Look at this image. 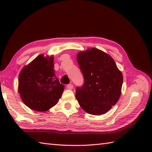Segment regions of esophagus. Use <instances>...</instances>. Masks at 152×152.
Segmentation results:
<instances>
[{"instance_id": "esophagus-1", "label": "esophagus", "mask_w": 152, "mask_h": 152, "mask_svg": "<svg viewBox=\"0 0 152 152\" xmlns=\"http://www.w3.org/2000/svg\"><path fill=\"white\" fill-rule=\"evenodd\" d=\"M73 87H74L73 85H72V84H68V85H67V88H68V89H69V90H72Z\"/></svg>"}]
</instances>
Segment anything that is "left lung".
<instances>
[{
    "label": "left lung",
    "instance_id": "obj_1",
    "mask_svg": "<svg viewBox=\"0 0 152 152\" xmlns=\"http://www.w3.org/2000/svg\"><path fill=\"white\" fill-rule=\"evenodd\" d=\"M76 58L84 78L83 86L76 90L77 101L89 114L103 115L117 103L121 94V72L111 56L97 48L80 51Z\"/></svg>",
    "mask_w": 152,
    "mask_h": 152
}]
</instances>
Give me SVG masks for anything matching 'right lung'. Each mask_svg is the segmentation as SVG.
I'll list each match as a JSON object with an SVG mask.
<instances>
[{
    "label": "right lung",
    "mask_w": 152,
    "mask_h": 152,
    "mask_svg": "<svg viewBox=\"0 0 152 152\" xmlns=\"http://www.w3.org/2000/svg\"><path fill=\"white\" fill-rule=\"evenodd\" d=\"M53 56L40 54L25 66L19 76L18 91L23 102L35 111L44 112L58 103L64 86L56 78Z\"/></svg>",
    "instance_id": "1"
}]
</instances>
